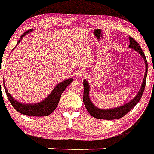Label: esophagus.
<instances>
[{"label":"esophagus","instance_id":"1","mask_svg":"<svg viewBox=\"0 0 154 154\" xmlns=\"http://www.w3.org/2000/svg\"><path fill=\"white\" fill-rule=\"evenodd\" d=\"M85 75V71H83V70L80 69L77 72V76L79 77H83Z\"/></svg>","mask_w":154,"mask_h":154}]
</instances>
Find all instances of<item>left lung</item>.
Segmentation results:
<instances>
[{
    "instance_id": "obj_1",
    "label": "left lung",
    "mask_w": 154,
    "mask_h": 154,
    "mask_svg": "<svg viewBox=\"0 0 154 154\" xmlns=\"http://www.w3.org/2000/svg\"><path fill=\"white\" fill-rule=\"evenodd\" d=\"M129 39H130L129 48L133 49L136 52L138 53L141 56V57L144 60L145 66H146V72H145L142 84H141V87L140 88L139 91L137 92V94L135 95V96L131 100H130L128 103H125L124 105H122L118 107L111 108V109H99V108L94 105V103L92 102L91 98H90L91 87H90V84L88 82V81L87 79H85L83 80V86H84L83 102H84L85 106L86 109H87L88 112L90 113V114L92 116H93V117L96 118V119L112 120L122 118L135 106L136 104L140 101L141 97H142L143 93L145 86H146V77H147L148 74L147 60H146V56H145L143 51L142 48L140 46L139 44L133 38H132L131 37H129Z\"/></svg>"
}]
</instances>
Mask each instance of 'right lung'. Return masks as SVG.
<instances>
[{
    "instance_id": "1",
    "label": "right lung",
    "mask_w": 154,
    "mask_h": 154,
    "mask_svg": "<svg viewBox=\"0 0 154 154\" xmlns=\"http://www.w3.org/2000/svg\"><path fill=\"white\" fill-rule=\"evenodd\" d=\"M32 31H33V29H29V30L26 31V32H24V34L20 37V38H19L17 45L20 43L21 40H22L23 38H24L25 35L29 34V33H30ZM72 81H73V78H69L62 81V82L58 83V84L56 85V87H55L54 89H53V91L51 92L50 94L48 95L45 99L42 100V101L38 102V103H32V104L24 103H22V102L19 101V100H16L15 98H14L13 97H12V95L8 93L4 82H3V85H4L5 91H6L7 97H8L11 104L13 106V107L18 112L27 116H45L49 115V114H51V113H52L53 111L56 109L58 104L59 103V100H60V98H61V94H62L63 92L64 91V90L66 89L67 86L71 84ZM0 85H1V82H0Z\"/></svg>"
}]
</instances>
